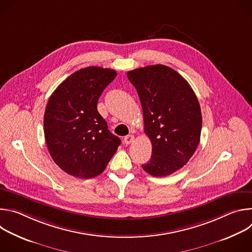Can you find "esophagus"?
<instances>
[{
    "label": "esophagus",
    "instance_id": "1",
    "mask_svg": "<svg viewBox=\"0 0 252 252\" xmlns=\"http://www.w3.org/2000/svg\"><path fill=\"white\" fill-rule=\"evenodd\" d=\"M133 140H134V136L131 135V134H128V135L125 136V138H124V141H125L126 145H129V143L133 142Z\"/></svg>",
    "mask_w": 252,
    "mask_h": 252
}]
</instances>
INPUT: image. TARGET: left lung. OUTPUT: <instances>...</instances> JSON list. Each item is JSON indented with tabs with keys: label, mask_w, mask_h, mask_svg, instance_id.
Masks as SVG:
<instances>
[{
	"label": "left lung",
	"mask_w": 252,
	"mask_h": 252,
	"mask_svg": "<svg viewBox=\"0 0 252 252\" xmlns=\"http://www.w3.org/2000/svg\"><path fill=\"white\" fill-rule=\"evenodd\" d=\"M142 107L152 158L142 168L149 174L169 175L188 163L200 139L201 111L189 84L173 68L154 64L127 71Z\"/></svg>",
	"instance_id": "obj_1"
}]
</instances>
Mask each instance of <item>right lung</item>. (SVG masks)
<instances>
[{"label":"right lung","instance_id":"right-lung-1","mask_svg":"<svg viewBox=\"0 0 252 252\" xmlns=\"http://www.w3.org/2000/svg\"><path fill=\"white\" fill-rule=\"evenodd\" d=\"M116 77L111 68H81L49 98L44 117L46 143L54 161L69 175L100 174L121 145L96 109L101 93Z\"/></svg>","mask_w":252,"mask_h":252}]
</instances>
